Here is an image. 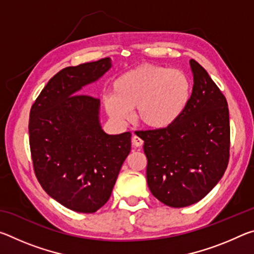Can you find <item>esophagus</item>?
<instances>
[{
    "instance_id": "esophagus-1",
    "label": "esophagus",
    "mask_w": 254,
    "mask_h": 254,
    "mask_svg": "<svg viewBox=\"0 0 254 254\" xmlns=\"http://www.w3.org/2000/svg\"><path fill=\"white\" fill-rule=\"evenodd\" d=\"M132 144H133V147H135V148H140V147H142V144H143V140L141 139V137H139L137 135H133L132 136Z\"/></svg>"
}]
</instances>
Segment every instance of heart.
Segmentation results:
<instances>
[{"label":"heart","instance_id":"obj_1","mask_svg":"<svg viewBox=\"0 0 254 254\" xmlns=\"http://www.w3.org/2000/svg\"><path fill=\"white\" fill-rule=\"evenodd\" d=\"M191 93L190 79L179 69L143 64L120 75L105 98L107 114L117 122L136 120L152 130H166L183 117Z\"/></svg>","mask_w":254,"mask_h":254}]
</instances>
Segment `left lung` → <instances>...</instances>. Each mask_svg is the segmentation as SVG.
Listing matches in <instances>:
<instances>
[{
	"label": "left lung",
	"mask_w": 254,
	"mask_h": 254,
	"mask_svg": "<svg viewBox=\"0 0 254 254\" xmlns=\"http://www.w3.org/2000/svg\"><path fill=\"white\" fill-rule=\"evenodd\" d=\"M194 85L182 118L166 130L142 131L150 191L179 208L199 201L224 175L230 157V115L225 96L194 59Z\"/></svg>",
	"instance_id": "obj_1"
}]
</instances>
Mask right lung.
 Segmentation results:
<instances>
[{
    "label": "right lung",
    "instance_id": "right-lung-1",
    "mask_svg": "<svg viewBox=\"0 0 254 254\" xmlns=\"http://www.w3.org/2000/svg\"><path fill=\"white\" fill-rule=\"evenodd\" d=\"M111 67V59L103 58L64 68L30 111V150L38 182L55 200L78 213H95L109 200L131 151V133H105L100 100L80 94Z\"/></svg>",
    "mask_w": 254,
    "mask_h": 254
}]
</instances>
